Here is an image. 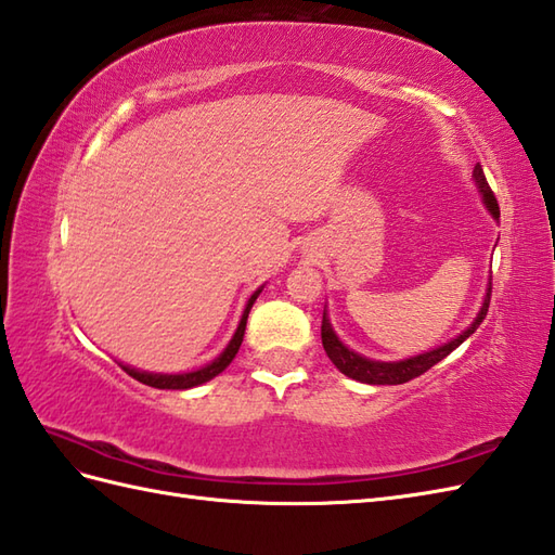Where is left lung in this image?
<instances>
[{
  "mask_svg": "<svg viewBox=\"0 0 555 555\" xmlns=\"http://www.w3.org/2000/svg\"><path fill=\"white\" fill-rule=\"evenodd\" d=\"M474 180L478 184V192L482 194V202H486L488 210L492 212V218L500 220V204H496V198H494V194L490 190V184L486 180V173H482L480 164H476V168H474ZM490 295H492V283H490V288H488L486 300H482V307L478 311V317L474 319V323L468 325V328L462 335L450 339V343L443 345V347L431 349V351H424V353H420V357L405 359V361H393V363L371 361V359L361 357V353L351 351L349 347H345L343 343H339V337L335 335L328 317H325V311H323V321H321V343H323L325 353H328V359L337 365V371L345 373L347 377L357 379V382H363V385H403V382H410V379L424 375L438 361H443L450 351L457 349L468 335L476 333V328L482 323V319L488 317Z\"/></svg>",
  "mask_w": 555,
  "mask_h": 555,
  "instance_id": "1",
  "label": "left lung"
}]
</instances>
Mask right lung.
I'll use <instances>...</instances> for the list:
<instances>
[{
	"label": "right lung",
	"mask_w": 555,
	"mask_h": 555,
	"mask_svg": "<svg viewBox=\"0 0 555 555\" xmlns=\"http://www.w3.org/2000/svg\"><path fill=\"white\" fill-rule=\"evenodd\" d=\"M260 293H262V288H258V291H255V293L250 295V300H248V305H246V309H244V317H241L238 328H236L234 337L230 339V345H227V349L220 353V357H218L216 361H210L208 365L198 367V371H194V373H182V375H159V373L135 371V367H131V365H121V367H124V371L129 373L133 379L142 382V385H147V387H154V389H192V387L204 385V382H208V379H212L216 375H220V373L224 371V367L232 363V359L236 357V351H238L241 343H244L248 311H250L253 302L258 300Z\"/></svg>",
	"instance_id": "1"
}]
</instances>
